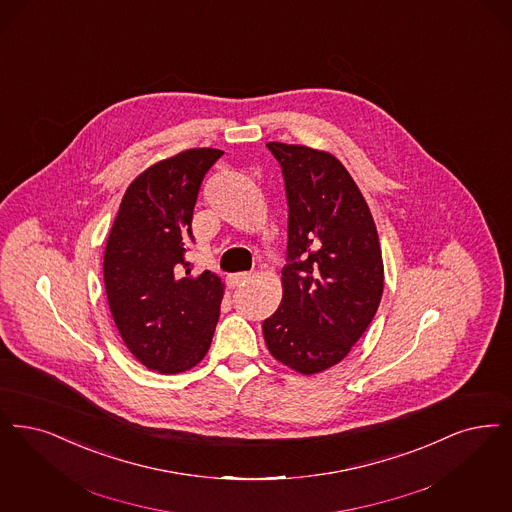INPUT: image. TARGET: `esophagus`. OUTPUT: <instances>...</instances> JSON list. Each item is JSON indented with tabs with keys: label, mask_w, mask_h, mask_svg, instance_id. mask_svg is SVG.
<instances>
[{
	"label": "esophagus",
	"mask_w": 512,
	"mask_h": 512,
	"mask_svg": "<svg viewBox=\"0 0 512 512\" xmlns=\"http://www.w3.org/2000/svg\"><path fill=\"white\" fill-rule=\"evenodd\" d=\"M249 278H251V274H249V272H236V274H230V276H228V286H244Z\"/></svg>",
	"instance_id": "34e87169"
}]
</instances>
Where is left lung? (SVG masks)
Wrapping results in <instances>:
<instances>
[{"mask_svg": "<svg viewBox=\"0 0 512 512\" xmlns=\"http://www.w3.org/2000/svg\"><path fill=\"white\" fill-rule=\"evenodd\" d=\"M287 198L284 297L263 322L270 354L303 375L339 364L368 329L383 295L377 228L360 188L335 156L268 143Z\"/></svg>", "mask_w": 512, "mask_h": 512, "instance_id": "8db88e82", "label": "left lung"}]
</instances>
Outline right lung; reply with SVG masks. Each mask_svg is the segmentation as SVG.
<instances>
[{
	"label": "right lung",
	"instance_id": "add662e5",
	"mask_svg": "<svg viewBox=\"0 0 512 512\" xmlns=\"http://www.w3.org/2000/svg\"><path fill=\"white\" fill-rule=\"evenodd\" d=\"M225 152L190 148L141 173L123 194L104 249V287L131 354L148 369L179 373L204 360L223 284L186 261L205 173Z\"/></svg>",
	"mask_w": 512,
	"mask_h": 512
}]
</instances>
